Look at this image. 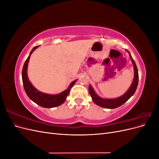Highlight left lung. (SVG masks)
Segmentation results:
<instances>
[{
    "label": "left lung",
    "mask_w": 159,
    "mask_h": 159,
    "mask_svg": "<svg viewBox=\"0 0 159 159\" xmlns=\"http://www.w3.org/2000/svg\"><path fill=\"white\" fill-rule=\"evenodd\" d=\"M129 54V56L131 57V61L133 64L134 68V79L131 85V87L127 90V92L123 95L122 96L119 98H117L116 99H103L100 98L97 94L95 93L93 88L89 85V92L91 95V98H92L93 102L96 104L99 105V106L107 108V109H115L117 108L119 106H121L123 104H124L126 102L129 100V99L131 97L132 95L135 92L137 89L138 83H139V74H138V70L137 68V66L135 62H134V60L130 54V52L126 50Z\"/></svg>",
    "instance_id": "8db88e82"
}]
</instances>
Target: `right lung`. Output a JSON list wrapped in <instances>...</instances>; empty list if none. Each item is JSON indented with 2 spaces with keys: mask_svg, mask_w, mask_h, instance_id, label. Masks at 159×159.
<instances>
[{
  "mask_svg": "<svg viewBox=\"0 0 159 159\" xmlns=\"http://www.w3.org/2000/svg\"><path fill=\"white\" fill-rule=\"evenodd\" d=\"M38 46H36L33 48V49L31 50L30 53V55L28 56V58L25 62V64H24L22 71V79L24 88H25V92L28 96V98H29L32 101H33L34 102L36 103L38 105H40V106L45 108H52L59 106V105L64 103L67 96L70 93L71 88L73 87V85L76 82L77 80L72 81L68 89L64 91H62L61 93L57 95L47 94L40 92V91L37 90L32 85V84L30 82L29 80H28L27 75V68L28 61H29L30 57V55L37 48H38Z\"/></svg>",
  "mask_w": 159,
  "mask_h": 159,
  "instance_id": "1",
  "label": "right lung"
}]
</instances>
